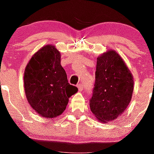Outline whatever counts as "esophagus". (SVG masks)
I'll use <instances>...</instances> for the list:
<instances>
[{
  "instance_id": "1",
  "label": "esophagus",
  "mask_w": 154,
  "mask_h": 154,
  "mask_svg": "<svg viewBox=\"0 0 154 154\" xmlns=\"http://www.w3.org/2000/svg\"><path fill=\"white\" fill-rule=\"evenodd\" d=\"M77 88H78L79 90L82 91V90H83V84H82V83H78V84H77Z\"/></svg>"
}]
</instances>
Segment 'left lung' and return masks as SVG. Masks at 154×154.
Returning a JSON list of instances; mask_svg holds the SVG:
<instances>
[{
  "label": "left lung",
  "mask_w": 154,
  "mask_h": 154,
  "mask_svg": "<svg viewBox=\"0 0 154 154\" xmlns=\"http://www.w3.org/2000/svg\"><path fill=\"white\" fill-rule=\"evenodd\" d=\"M134 81L120 55L108 50L97 59L95 81L89 100L91 111L102 123L115 120L132 99Z\"/></svg>",
  "instance_id": "1"
}]
</instances>
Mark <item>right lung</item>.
<instances>
[{
    "instance_id": "obj_1",
    "label": "right lung",
    "mask_w": 154,
    "mask_h": 154,
    "mask_svg": "<svg viewBox=\"0 0 154 154\" xmlns=\"http://www.w3.org/2000/svg\"><path fill=\"white\" fill-rule=\"evenodd\" d=\"M24 86L30 105L47 119L62 114L68 98L78 90L68 83L61 65L60 53L52 45L41 48L30 59L24 74Z\"/></svg>"
}]
</instances>
